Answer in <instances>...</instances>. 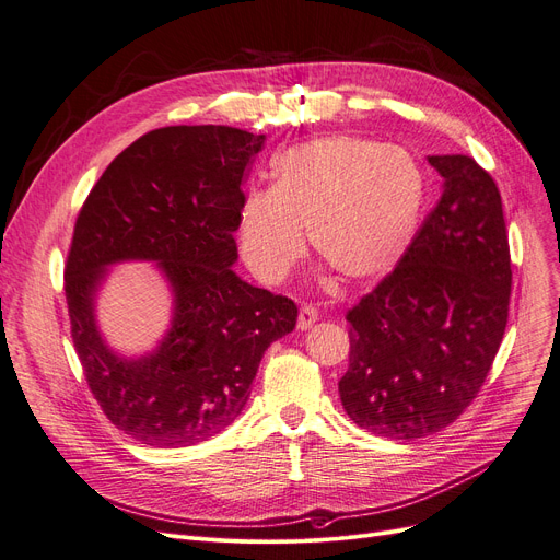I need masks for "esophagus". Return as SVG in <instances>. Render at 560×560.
<instances>
[{"mask_svg":"<svg viewBox=\"0 0 560 560\" xmlns=\"http://www.w3.org/2000/svg\"><path fill=\"white\" fill-rule=\"evenodd\" d=\"M315 320H318V308L311 304H304L298 315V329H308Z\"/></svg>","mask_w":560,"mask_h":560,"instance_id":"34e87169","label":"esophagus"}]
</instances>
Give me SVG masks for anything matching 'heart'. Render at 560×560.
Instances as JSON below:
<instances>
[{"label":"heart","mask_w":560,"mask_h":560,"mask_svg":"<svg viewBox=\"0 0 560 560\" xmlns=\"http://www.w3.org/2000/svg\"><path fill=\"white\" fill-rule=\"evenodd\" d=\"M425 180L398 145L331 135L283 151L272 187H254L237 210L240 254L265 283H281L313 249L348 281L392 272L415 240Z\"/></svg>","instance_id":"b5f03b06"}]
</instances>
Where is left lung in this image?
<instances>
[{
  "label": "left lung",
  "instance_id": "left-lung-1",
  "mask_svg": "<svg viewBox=\"0 0 560 560\" xmlns=\"http://www.w3.org/2000/svg\"><path fill=\"white\" fill-rule=\"evenodd\" d=\"M442 199L373 293L346 315L348 417L388 440L451 425L478 396L508 325L510 247L494 178L469 155H430Z\"/></svg>",
  "mask_w": 560,
  "mask_h": 560
}]
</instances>
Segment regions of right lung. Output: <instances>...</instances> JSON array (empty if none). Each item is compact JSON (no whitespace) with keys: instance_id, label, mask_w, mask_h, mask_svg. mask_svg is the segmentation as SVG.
<instances>
[{"instance_id":"1","label":"right lung","mask_w":560,"mask_h":560,"mask_svg":"<svg viewBox=\"0 0 560 560\" xmlns=\"http://www.w3.org/2000/svg\"><path fill=\"white\" fill-rule=\"evenodd\" d=\"M262 143L229 126L153 130L112 160L78 214L63 270L72 343L105 417L145 446L220 434L265 350L295 329L293 300L231 270L242 180ZM120 259H158L175 293L173 327L139 360L109 351L94 325V293Z\"/></svg>"}]
</instances>
